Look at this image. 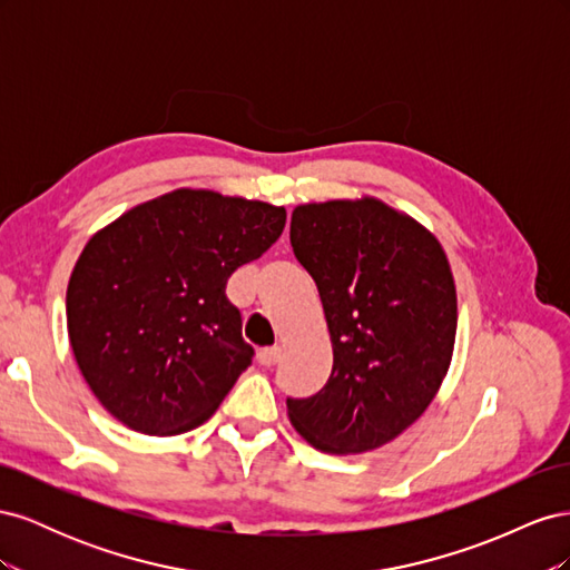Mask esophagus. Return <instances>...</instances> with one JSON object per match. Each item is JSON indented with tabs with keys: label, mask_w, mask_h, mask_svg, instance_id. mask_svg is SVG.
I'll return each instance as SVG.
<instances>
[{
	"label": "esophagus",
	"mask_w": 570,
	"mask_h": 570,
	"mask_svg": "<svg viewBox=\"0 0 570 570\" xmlns=\"http://www.w3.org/2000/svg\"><path fill=\"white\" fill-rule=\"evenodd\" d=\"M256 358H258V364H262V366H273V364H278V358H281V347H264V350H258Z\"/></svg>",
	"instance_id": "34e87169"
}]
</instances>
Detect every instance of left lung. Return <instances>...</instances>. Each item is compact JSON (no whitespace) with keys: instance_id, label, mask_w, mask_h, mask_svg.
<instances>
[{"instance_id":"1","label":"left lung","mask_w":570,"mask_h":570,"mask_svg":"<svg viewBox=\"0 0 570 570\" xmlns=\"http://www.w3.org/2000/svg\"><path fill=\"white\" fill-rule=\"evenodd\" d=\"M289 243L333 342L331 377L312 396H287L289 421L321 452H371L421 416L450 368V262L421 223L371 197L297 206Z\"/></svg>"}]
</instances>
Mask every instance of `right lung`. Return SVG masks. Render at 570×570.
I'll list each match as a JSON object with an SVG mask.
<instances>
[{
    "label": "right lung",
    "mask_w": 570,
    "mask_h": 570,
    "mask_svg": "<svg viewBox=\"0 0 570 570\" xmlns=\"http://www.w3.org/2000/svg\"><path fill=\"white\" fill-rule=\"evenodd\" d=\"M285 218L266 202L176 189L85 245L66 292L68 337L114 419L178 435L218 409L254 356L228 278L281 237Z\"/></svg>",
    "instance_id": "1"
}]
</instances>
